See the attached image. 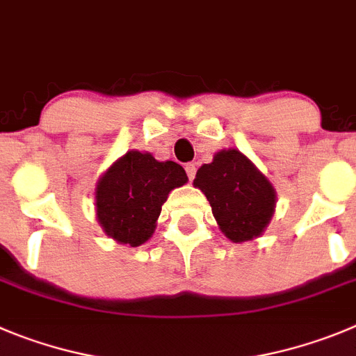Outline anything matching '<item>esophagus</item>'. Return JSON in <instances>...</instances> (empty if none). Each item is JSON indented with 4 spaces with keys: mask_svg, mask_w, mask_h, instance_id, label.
<instances>
[{
    "mask_svg": "<svg viewBox=\"0 0 356 356\" xmlns=\"http://www.w3.org/2000/svg\"><path fill=\"white\" fill-rule=\"evenodd\" d=\"M185 171H187L188 180H194V178H195V171H197V168H195V164L188 162V164L185 165Z\"/></svg>",
    "mask_w": 356,
    "mask_h": 356,
    "instance_id": "esophagus-1",
    "label": "esophagus"
}]
</instances>
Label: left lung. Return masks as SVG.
Returning a JSON list of instances; mask_svg holds the SVG:
<instances>
[{
  "label": "left lung",
  "mask_w": 356,
  "mask_h": 356,
  "mask_svg": "<svg viewBox=\"0 0 356 356\" xmlns=\"http://www.w3.org/2000/svg\"><path fill=\"white\" fill-rule=\"evenodd\" d=\"M194 187L210 201L218 227L231 242L263 234L275 211V188L238 149H220L195 172Z\"/></svg>",
  "instance_id": "1"
}]
</instances>
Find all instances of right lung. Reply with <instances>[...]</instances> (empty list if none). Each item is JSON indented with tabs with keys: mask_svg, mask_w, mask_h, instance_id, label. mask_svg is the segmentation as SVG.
<instances>
[{
	"mask_svg": "<svg viewBox=\"0 0 356 356\" xmlns=\"http://www.w3.org/2000/svg\"><path fill=\"white\" fill-rule=\"evenodd\" d=\"M187 181V172L176 162H159L138 149L127 152L97 184V218L104 233L130 247L143 245L155 231L169 192Z\"/></svg>",
	"mask_w": 356,
	"mask_h": 356,
	"instance_id": "add662e5",
	"label": "right lung"
}]
</instances>
